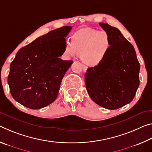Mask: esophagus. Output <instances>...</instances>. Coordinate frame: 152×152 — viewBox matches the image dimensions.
Wrapping results in <instances>:
<instances>
[{
    "label": "esophagus",
    "mask_w": 152,
    "mask_h": 152,
    "mask_svg": "<svg viewBox=\"0 0 152 152\" xmlns=\"http://www.w3.org/2000/svg\"><path fill=\"white\" fill-rule=\"evenodd\" d=\"M83 68L84 69V71H86V69H87V66H85V65H83Z\"/></svg>",
    "instance_id": "34e87169"
}]
</instances>
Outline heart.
Masks as SVG:
<instances>
[{
    "mask_svg": "<svg viewBox=\"0 0 152 152\" xmlns=\"http://www.w3.org/2000/svg\"><path fill=\"white\" fill-rule=\"evenodd\" d=\"M66 40L64 53L67 57H76L78 53L86 64L95 66L106 58L112 47L110 35L105 30L84 29Z\"/></svg>",
    "mask_w": 152,
    "mask_h": 152,
    "instance_id": "heart-1",
    "label": "heart"
}]
</instances>
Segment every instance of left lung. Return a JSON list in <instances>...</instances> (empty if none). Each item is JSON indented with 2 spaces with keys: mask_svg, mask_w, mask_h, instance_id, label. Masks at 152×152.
<instances>
[{
  "mask_svg": "<svg viewBox=\"0 0 152 152\" xmlns=\"http://www.w3.org/2000/svg\"><path fill=\"white\" fill-rule=\"evenodd\" d=\"M112 38V47L100 64L85 74L86 91L94 102L109 110L131 103L139 86L140 64L135 50L118 29L99 23Z\"/></svg>",
  "mask_w": 152,
  "mask_h": 152,
  "instance_id": "obj_1",
  "label": "left lung"
}]
</instances>
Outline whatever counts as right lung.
I'll list each match as a JSON object with an SVG mask.
<instances>
[{"instance_id":"add662e5","label":"right lung","mask_w":152,"mask_h":152,"mask_svg":"<svg viewBox=\"0 0 152 152\" xmlns=\"http://www.w3.org/2000/svg\"><path fill=\"white\" fill-rule=\"evenodd\" d=\"M71 26L50 31L19 50L11 62L8 78L14 99L33 110L56 99L62 78L73 61H64L65 37Z\"/></svg>"}]
</instances>
